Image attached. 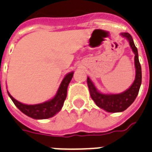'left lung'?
I'll return each instance as SVG.
<instances>
[{
  "mask_svg": "<svg viewBox=\"0 0 152 152\" xmlns=\"http://www.w3.org/2000/svg\"><path fill=\"white\" fill-rule=\"evenodd\" d=\"M121 36L128 39L129 45L135 54L136 77L132 85L123 93L116 94H106L99 92L91 79L89 77H87V84L92 99L99 108L109 113H119V112L124 111L125 109H128L133 103L137 97L142 82V72H141L140 63L139 61L138 50L135 46L133 39L132 38L131 35L127 32L121 33Z\"/></svg>",
  "mask_w": 152,
  "mask_h": 152,
  "instance_id": "8db88e82",
  "label": "left lung"
}]
</instances>
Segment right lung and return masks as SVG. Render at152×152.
Returning <instances> with one entry per match:
<instances>
[{"instance_id":"1","label":"right lung","mask_w":152,"mask_h":152,"mask_svg":"<svg viewBox=\"0 0 152 152\" xmlns=\"http://www.w3.org/2000/svg\"><path fill=\"white\" fill-rule=\"evenodd\" d=\"M74 72L68 73L63 79L57 93L52 99L48 102H43L41 104H25L16 101L11 94L8 92V94L13 102L17 108L23 113L27 115L29 117L33 119L41 120V119H48L52 117L55 114L61 110L63 105L64 101L66 97L67 94V87L73 77Z\"/></svg>"}]
</instances>
